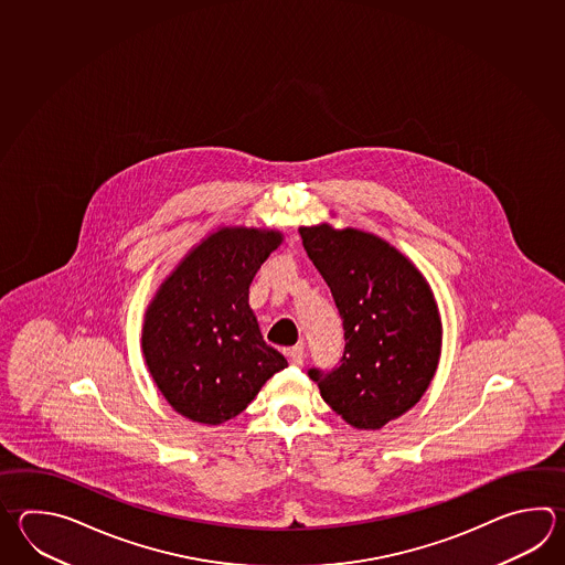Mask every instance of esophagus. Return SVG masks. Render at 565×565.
<instances>
[{
  "mask_svg": "<svg viewBox=\"0 0 565 565\" xmlns=\"http://www.w3.org/2000/svg\"><path fill=\"white\" fill-rule=\"evenodd\" d=\"M289 364L294 366H301L303 364V348L301 345H294L288 350Z\"/></svg>",
  "mask_w": 565,
  "mask_h": 565,
  "instance_id": "obj_1",
  "label": "esophagus"
}]
</instances>
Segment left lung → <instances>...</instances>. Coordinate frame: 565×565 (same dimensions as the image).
Wrapping results in <instances>:
<instances>
[{"label": "left lung", "instance_id": "1", "mask_svg": "<svg viewBox=\"0 0 565 565\" xmlns=\"http://www.w3.org/2000/svg\"><path fill=\"white\" fill-rule=\"evenodd\" d=\"M344 320L338 369L308 374L326 404L360 430H379L428 391L443 345L435 294L406 255L369 231L300 227Z\"/></svg>", "mask_w": 565, "mask_h": 565}]
</instances>
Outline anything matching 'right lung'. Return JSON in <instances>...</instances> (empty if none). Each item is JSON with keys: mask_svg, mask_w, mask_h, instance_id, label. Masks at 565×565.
I'll use <instances>...</instances> for the list:
<instances>
[{"mask_svg": "<svg viewBox=\"0 0 565 565\" xmlns=\"http://www.w3.org/2000/svg\"><path fill=\"white\" fill-rule=\"evenodd\" d=\"M284 235L227 225L189 249L145 311L142 354L164 401L193 423L239 415L288 366L264 342L249 286Z\"/></svg>", "mask_w": 565, "mask_h": 565, "instance_id": "add662e5", "label": "right lung"}]
</instances>
